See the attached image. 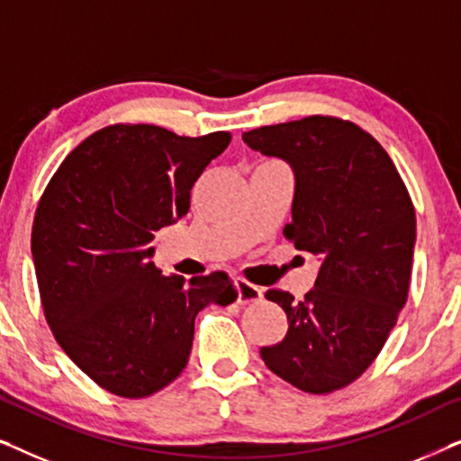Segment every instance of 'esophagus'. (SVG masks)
<instances>
[{
  "mask_svg": "<svg viewBox=\"0 0 461 461\" xmlns=\"http://www.w3.org/2000/svg\"><path fill=\"white\" fill-rule=\"evenodd\" d=\"M262 287L254 285V283L245 281V279H237V302L239 304H249V302H258L262 300Z\"/></svg>",
  "mask_w": 461,
  "mask_h": 461,
  "instance_id": "esophagus-1",
  "label": "esophagus"
}]
</instances>
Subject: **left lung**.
Instances as JSON below:
<instances>
[{
    "label": "left lung",
    "instance_id": "obj_1",
    "mask_svg": "<svg viewBox=\"0 0 461 461\" xmlns=\"http://www.w3.org/2000/svg\"><path fill=\"white\" fill-rule=\"evenodd\" d=\"M243 142L287 161L295 176V249L321 260L304 300L268 289L289 330L262 346L267 367L292 386L327 394L374 363L405 306L411 281L415 210L382 144L357 123L312 115L243 131Z\"/></svg>",
    "mask_w": 461,
    "mask_h": 461
}]
</instances>
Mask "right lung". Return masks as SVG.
<instances>
[{"label": "right lung", "mask_w": 461, "mask_h": 461, "mask_svg": "<svg viewBox=\"0 0 461 461\" xmlns=\"http://www.w3.org/2000/svg\"><path fill=\"white\" fill-rule=\"evenodd\" d=\"M229 142V131L115 123L73 149L41 194L31 251L43 314L68 358L113 394L166 388L186 367L201 308L237 300L222 270L185 281L150 262L155 232L185 216Z\"/></svg>", "instance_id": "add662e5"}]
</instances>
